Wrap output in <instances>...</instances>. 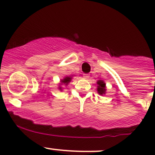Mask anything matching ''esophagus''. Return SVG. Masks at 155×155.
<instances>
[{"instance_id": "obj_1", "label": "esophagus", "mask_w": 155, "mask_h": 155, "mask_svg": "<svg viewBox=\"0 0 155 155\" xmlns=\"http://www.w3.org/2000/svg\"><path fill=\"white\" fill-rule=\"evenodd\" d=\"M89 77H90L89 74H87V73H84V74H83V78H84V79H87Z\"/></svg>"}]
</instances>
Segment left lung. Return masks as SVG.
<instances>
[{
	"label": "left lung",
	"mask_w": 155,
	"mask_h": 155,
	"mask_svg": "<svg viewBox=\"0 0 155 155\" xmlns=\"http://www.w3.org/2000/svg\"><path fill=\"white\" fill-rule=\"evenodd\" d=\"M97 92L100 94L103 95L104 94H105V91H106V87H105V85L106 84L104 83V81L102 80H99L97 82Z\"/></svg>",
	"instance_id": "obj_1"
}]
</instances>
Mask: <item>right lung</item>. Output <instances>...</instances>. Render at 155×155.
Instances as JSON below:
<instances>
[{"instance_id":"right-lung-1","label":"right lung","mask_w":155,"mask_h":155,"mask_svg":"<svg viewBox=\"0 0 155 155\" xmlns=\"http://www.w3.org/2000/svg\"><path fill=\"white\" fill-rule=\"evenodd\" d=\"M70 80H71V77H68H68L64 78L63 80H61V83L63 84V85H67L69 83V82H70ZM59 89H61V87H59Z\"/></svg>"}]
</instances>
